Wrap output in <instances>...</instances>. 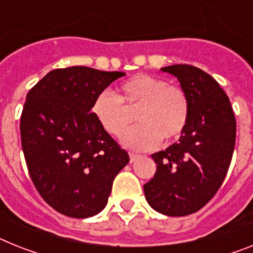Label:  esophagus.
Returning a JSON list of instances; mask_svg holds the SVG:
<instances>
[{
	"label": "esophagus",
	"instance_id": "obj_1",
	"mask_svg": "<svg viewBox=\"0 0 253 253\" xmlns=\"http://www.w3.org/2000/svg\"><path fill=\"white\" fill-rule=\"evenodd\" d=\"M141 158V155L138 154H129V159H130V163H134L135 160H138Z\"/></svg>",
	"mask_w": 253,
	"mask_h": 253
}]
</instances>
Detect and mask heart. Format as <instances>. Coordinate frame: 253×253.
Segmentation results:
<instances>
[{"label": "heart", "instance_id": "1", "mask_svg": "<svg viewBox=\"0 0 253 253\" xmlns=\"http://www.w3.org/2000/svg\"><path fill=\"white\" fill-rule=\"evenodd\" d=\"M91 115L102 129L120 138L135 111L138 125L125 135L124 146L131 150H150L163 141L178 138L186 128L190 103L186 93L176 85L151 75L139 74L119 85L116 94L102 91L91 103Z\"/></svg>", "mask_w": 253, "mask_h": 253}]
</instances>
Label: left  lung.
Here are the masks:
<instances>
[{
	"instance_id": "left-lung-1",
	"label": "left lung",
	"mask_w": 253,
	"mask_h": 253,
	"mask_svg": "<svg viewBox=\"0 0 253 253\" xmlns=\"http://www.w3.org/2000/svg\"><path fill=\"white\" fill-rule=\"evenodd\" d=\"M163 72L177 77L190 103L178 142L152 154L154 178L143 185L147 203L166 216H186L206 206L226 176L234 152V112L213 77L194 66L174 64Z\"/></svg>"
}]
</instances>
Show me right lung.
I'll return each instance as SVG.
<instances>
[{
    "label": "right lung",
    "instance_id": "1",
    "mask_svg": "<svg viewBox=\"0 0 253 253\" xmlns=\"http://www.w3.org/2000/svg\"><path fill=\"white\" fill-rule=\"evenodd\" d=\"M124 72L75 66L50 71L27 94L20 118L29 176L59 213L86 218L108 202L129 155L91 115L98 94Z\"/></svg>",
    "mask_w": 253,
    "mask_h": 253
}]
</instances>
